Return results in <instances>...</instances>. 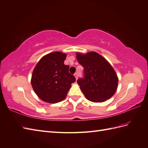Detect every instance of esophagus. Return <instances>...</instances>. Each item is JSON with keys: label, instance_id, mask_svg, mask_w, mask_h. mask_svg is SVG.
<instances>
[{"label": "esophagus", "instance_id": "esophagus-1", "mask_svg": "<svg viewBox=\"0 0 148 148\" xmlns=\"http://www.w3.org/2000/svg\"><path fill=\"white\" fill-rule=\"evenodd\" d=\"M74 76L75 77L76 79H78V73H75L74 74Z\"/></svg>", "mask_w": 148, "mask_h": 148}]
</instances>
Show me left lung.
Returning <instances> with one entry per match:
<instances>
[{
	"mask_svg": "<svg viewBox=\"0 0 148 148\" xmlns=\"http://www.w3.org/2000/svg\"><path fill=\"white\" fill-rule=\"evenodd\" d=\"M77 58L83 68V77L77 83L88 100L99 103L110 99L118 87V78L113 67L98 53H77Z\"/></svg>",
	"mask_w": 148,
	"mask_h": 148,
	"instance_id": "8db88e82",
	"label": "left lung"
}]
</instances>
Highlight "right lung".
Returning a JSON list of instances; mask_svg holds the SVG:
<instances>
[{"label":"right lung","instance_id":"add662e5","mask_svg":"<svg viewBox=\"0 0 148 148\" xmlns=\"http://www.w3.org/2000/svg\"><path fill=\"white\" fill-rule=\"evenodd\" d=\"M66 55L59 51L43 57L32 75L31 83L38 97L47 103L62 101L69 91L75 77L69 73V66L64 64Z\"/></svg>","mask_w":148,"mask_h":148}]
</instances>
